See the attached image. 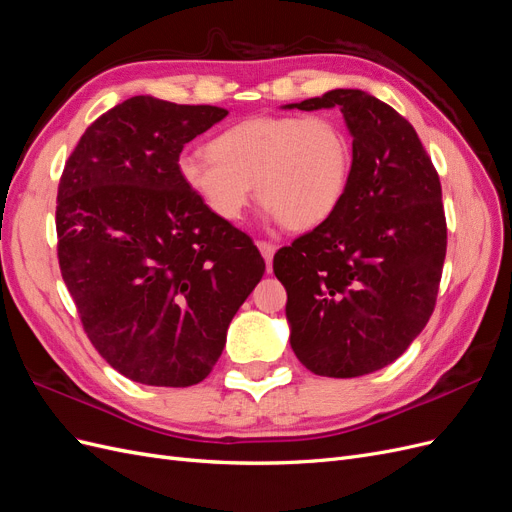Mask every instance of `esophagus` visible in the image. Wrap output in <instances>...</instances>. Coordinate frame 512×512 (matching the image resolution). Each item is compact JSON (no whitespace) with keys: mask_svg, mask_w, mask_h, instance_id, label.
<instances>
[{"mask_svg":"<svg viewBox=\"0 0 512 512\" xmlns=\"http://www.w3.org/2000/svg\"><path fill=\"white\" fill-rule=\"evenodd\" d=\"M256 245H258V250H260V254L265 256V262H267V271H271V262H273V254H275V250L277 247L271 243V241H256Z\"/></svg>","mask_w":512,"mask_h":512,"instance_id":"esophagus-1","label":"esophagus"}]
</instances>
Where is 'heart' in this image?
Instances as JSON below:
<instances>
[{
  "label": "heart",
  "mask_w": 512,
  "mask_h": 512,
  "mask_svg": "<svg viewBox=\"0 0 512 512\" xmlns=\"http://www.w3.org/2000/svg\"><path fill=\"white\" fill-rule=\"evenodd\" d=\"M209 153H185L179 175L203 207L237 222L252 200L288 230H309L342 205L352 143L331 115H256L213 138Z\"/></svg>",
  "instance_id": "heart-1"
}]
</instances>
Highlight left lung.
Masks as SVG:
<instances>
[{"instance_id": "obj_1", "label": "left lung", "mask_w": 512, "mask_h": 512, "mask_svg": "<svg viewBox=\"0 0 512 512\" xmlns=\"http://www.w3.org/2000/svg\"><path fill=\"white\" fill-rule=\"evenodd\" d=\"M337 106L352 134L342 205L273 256L290 346L318 376L356 378L399 359L436 307L446 218L436 166L408 119L361 89L288 108Z\"/></svg>"}]
</instances>
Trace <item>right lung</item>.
<instances>
[{
    "label": "right lung",
    "mask_w": 512,
    "mask_h": 512,
    "mask_svg": "<svg viewBox=\"0 0 512 512\" xmlns=\"http://www.w3.org/2000/svg\"><path fill=\"white\" fill-rule=\"evenodd\" d=\"M226 115L134 96L91 123L61 173V277L89 342L134 382L205 380L265 273L254 241L179 175L183 145Z\"/></svg>",
    "instance_id": "obj_1"
}]
</instances>
